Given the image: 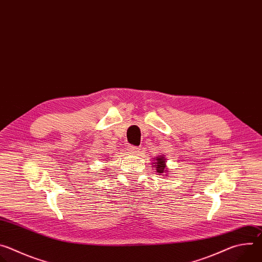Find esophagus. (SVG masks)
I'll list each match as a JSON object with an SVG mask.
<instances>
[{
  "instance_id": "obj_1",
  "label": "esophagus",
  "mask_w": 262,
  "mask_h": 262,
  "mask_svg": "<svg viewBox=\"0 0 262 262\" xmlns=\"http://www.w3.org/2000/svg\"><path fill=\"white\" fill-rule=\"evenodd\" d=\"M127 150L129 154H133V155H138L139 152V148L138 147H135V146H128Z\"/></svg>"
}]
</instances>
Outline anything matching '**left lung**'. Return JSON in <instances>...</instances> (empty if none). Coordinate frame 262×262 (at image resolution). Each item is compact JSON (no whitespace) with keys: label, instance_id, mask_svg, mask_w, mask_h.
<instances>
[{"label":"left lung","instance_id":"left-lung-1","mask_svg":"<svg viewBox=\"0 0 262 262\" xmlns=\"http://www.w3.org/2000/svg\"><path fill=\"white\" fill-rule=\"evenodd\" d=\"M155 159H156V160H155V163H152V167L156 168L157 173H158L159 175H162V174H163L164 177L167 176L168 173H169V171H168L167 166H166V158H165V156L161 155L160 157H157V158H155Z\"/></svg>","mask_w":262,"mask_h":262}]
</instances>
